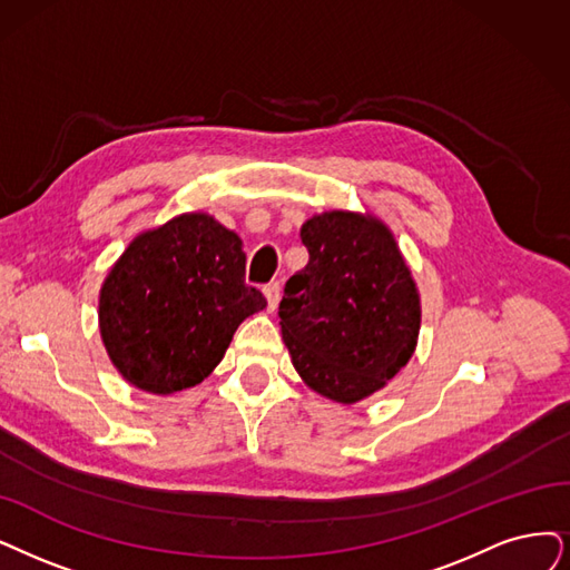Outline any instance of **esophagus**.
I'll return each instance as SVG.
<instances>
[{
    "mask_svg": "<svg viewBox=\"0 0 570 570\" xmlns=\"http://www.w3.org/2000/svg\"><path fill=\"white\" fill-rule=\"evenodd\" d=\"M264 294H266V302H268V311H276V306L281 302V283L273 281V283L264 285Z\"/></svg>",
    "mask_w": 570,
    "mask_h": 570,
    "instance_id": "obj_1",
    "label": "esophagus"
}]
</instances>
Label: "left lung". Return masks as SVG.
<instances>
[{"label": "left lung", "mask_w": 570, "mask_h": 570, "mask_svg": "<svg viewBox=\"0 0 570 570\" xmlns=\"http://www.w3.org/2000/svg\"><path fill=\"white\" fill-rule=\"evenodd\" d=\"M308 264L278 308L294 370L334 402L353 404L391 381L416 348L419 292L393 234L374 217L325 213L302 226Z\"/></svg>", "instance_id": "1"}]
</instances>
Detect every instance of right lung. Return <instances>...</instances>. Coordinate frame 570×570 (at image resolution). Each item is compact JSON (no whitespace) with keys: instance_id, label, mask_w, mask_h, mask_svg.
I'll return each instance as SVG.
<instances>
[{"instance_id":"right-lung-1","label":"right lung","mask_w":570,"mask_h":570,"mask_svg":"<svg viewBox=\"0 0 570 570\" xmlns=\"http://www.w3.org/2000/svg\"><path fill=\"white\" fill-rule=\"evenodd\" d=\"M264 306L245 283L240 238L191 213L140 234L114 264L100 289V334L126 381L170 395L206 379Z\"/></svg>"}]
</instances>
